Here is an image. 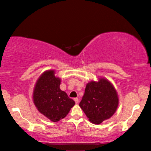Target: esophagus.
<instances>
[{
	"instance_id": "esophagus-1",
	"label": "esophagus",
	"mask_w": 151,
	"mask_h": 151,
	"mask_svg": "<svg viewBox=\"0 0 151 151\" xmlns=\"http://www.w3.org/2000/svg\"><path fill=\"white\" fill-rule=\"evenodd\" d=\"M74 101H75L76 104H78L79 103V101H78V98H75V99H74Z\"/></svg>"
}]
</instances>
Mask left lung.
<instances>
[{"mask_svg":"<svg viewBox=\"0 0 151 151\" xmlns=\"http://www.w3.org/2000/svg\"><path fill=\"white\" fill-rule=\"evenodd\" d=\"M118 105L119 97L115 88L104 78H99L98 82L93 81L87 83L79 104L89 121L96 124L111 118Z\"/></svg>","mask_w":151,"mask_h":151,"instance_id":"1","label":"left lung"}]
</instances>
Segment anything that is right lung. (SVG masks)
I'll list each match as a JSON object with an SVG mask.
<instances>
[{"mask_svg":"<svg viewBox=\"0 0 151 151\" xmlns=\"http://www.w3.org/2000/svg\"><path fill=\"white\" fill-rule=\"evenodd\" d=\"M55 70L43 73L35 84L33 101L40 113L52 122H58L67 115L75 101L60 90V79Z\"/></svg>","mask_w":151,"mask_h":151,"instance_id":"add662e5","label":"right lung"}]
</instances>
